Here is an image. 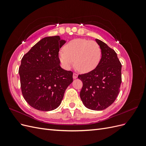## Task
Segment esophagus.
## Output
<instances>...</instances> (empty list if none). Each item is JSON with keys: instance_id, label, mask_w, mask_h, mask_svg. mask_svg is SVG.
<instances>
[{"instance_id": "1", "label": "esophagus", "mask_w": 146, "mask_h": 146, "mask_svg": "<svg viewBox=\"0 0 146 146\" xmlns=\"http://www.w3.org/2000/svg\"><path fill=\"white\" fill-rule=\"evenodd\" d=\"M78 77V74L76 73H74L73 74V78L74 79H76Z\"/></svg>"}]
</instances>
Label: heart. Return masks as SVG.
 <instances>
[{
    "instance_id": "b5f03b06",
    "label": "heart",
    "mask_w": 146,
    "mask_h": 146,
    "mask_svg": "<svg viewBox=\"0 0 146 146\" xmlns=\"http://www.w3.org/2000/svg\"><path fill=\"white\" fill-rule=\"evenodd\" d=\"M63 68L69 69L74 65L79 71L88 73L98 66L101 58L99 45L94 41L85 39H75L64 46V50L58 54Z\"/></svg>"
}]
</instances>
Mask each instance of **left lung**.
I'll return each mask as SVG.
<instances>
[{
	"label": "left lung",
	"mask_w": 146,
	"mask_h": 146,
	"mask_svg": "<svg viewBox=\"0 0 146 146\" xmlns=\"http://www.w3.org/2000/svg\"><path fill=\"white\" fill-rule=\"evenodd\" d=\"M102 57L96 68L79 75L83 82L80 96L84 105L92 110H103L115 101L122 82V65L116 53L98 39Z\"/></svg>",
	"instance_id": "1"
}]
</instances>
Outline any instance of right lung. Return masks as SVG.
I'll list each match as a JSON object with an SVG mask.
<instances>
[{"label":"right lung","instance_id":"right-lung-1","mask_svg":"<svg viewBox=\"0 0 146 146\" xmlns=\"http://www.w3.org/2000/svg\"><path fill=\"white\" fill-rule=\"evenodd\" d=\"M66 43L60 36L44 38L21 60L19 69L22 93L26 102L40 111L58 108L73 73L60 67V48Z\"/></svg>","mask_w":146,"mask_h":146}]
</instances>
